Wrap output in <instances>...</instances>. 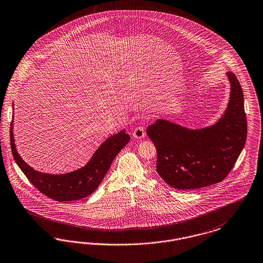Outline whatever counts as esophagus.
Here are the masks:
<instances>
[{"label":"esophagus","mask_w":263,"mask_h":263,"mask_svg":"<svg viewBox=\"0 0 263 263\" xmlns=\"http://www.w3.org/2000/svg\"><path fill=\"white\" fill-rule=\"evenodd\" d=\"M145 135H146L145 129H144V127L141 126L135 128V130L133 131V134H132V136L136 139H142L145 137Z\"/></svg>","instance_id":"esophagus-1"}]
</instances>
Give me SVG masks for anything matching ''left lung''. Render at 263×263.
I'll list each match as a JSON object with an SVG mask.
<instances>
[{"instance_id": "left-lung-1", "label": "left lung", "mask_w": 263, "mask_h": 263, "mask_svg": "<svg viewBox=\"0 0 263 263\" xmlns=\"http://www.w3.org/2000/svg\"><path fill=\"white\" fill-rule=\"evenodd\" d=\"M230 98L219 120L210 126L192 129L158 118L147 128L157 147V171L169 186L200 189L219 183L233 168L247 140V117L242 87L227 71Z\"/></svg>"}]
</instances>
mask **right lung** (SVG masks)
Listing matches in <instances>:
<instances>
[{"label":"right lung","instance_id":"add662e5","mask_svg":"<svg viewBox=\"0 0 263 263\" xmlns=\"http://www.w3.org/2000/svg\"><path fill=\"white\" fill-rule=\"evenodd\" d=\"M10 137L11 153L21 171L35 188L58 201L81 200L94 193L102 183L117 154L130 141V136L123 129L103 142L90 160L81 168L63 174H51L32 168L22 159L14 143L13 120Z\"/></svg>","mask_w":263,"mask_h":263}]
</instances>
